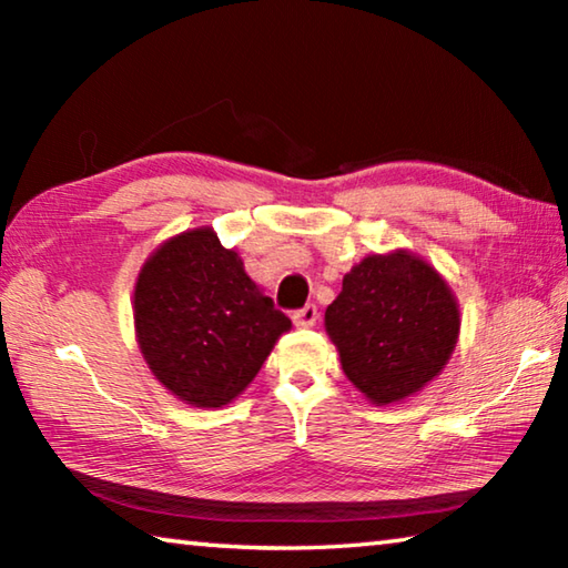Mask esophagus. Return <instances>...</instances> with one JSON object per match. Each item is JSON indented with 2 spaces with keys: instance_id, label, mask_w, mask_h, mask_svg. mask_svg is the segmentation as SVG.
I'll use <instances>...</instances> for the list:
<instances>
[{
  "instance_id": "34e87169",
  "label": "esophagus",
  "mask_w": 568,
  "mask_h": 568,
  "mask_svg": "<svg viewBox=\"0 0 568 568\" xmlns=\"http://www.w3.org/2000/svg\"><path fill=\"white\" fill-rule=\"evenodd\" d=\"M293 321H295V325H301V328H311V325L318 321V305L307 303L303 307H297V311L293 313Z\"/></svg>"
}]
</instances>
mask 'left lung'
Returning <instances> with one entry per match:
<instances>
[{
    "instance_id": "left-lung-1",
    "label": "left lung",
    "mask_w": 568,
    "mask_h": 568,
    "mask_svg": "<svg viewBox=\"0 0 568 568\" xmlns=\"http://www.w3.org/2000/svg\"><path fill=\"white\" fill-rule=\"evenodd\" d=\"M458 328L448 285L403 250L355 265L325 311L345 376L381 406L434 381L456 348Z\"/></svg>"
}]
</instances>
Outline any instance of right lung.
Instances as JSON below:
<instances>
[{"instance_id": "1", "label": "right lung", "mask_w": 568, "mask_h": 568, "mask_svg": "<svg viewBox=\"0 0 568 568\" xmlns=\"http://www.w3.org/2000/svg\"><path fill=\"white\" fill-rule=\"evenodd\" d=\"M134 328L162 386L197 408H220L257 376L291 318L203 227L168 240L142 267Z\"/></svg>"}]
</instances>
